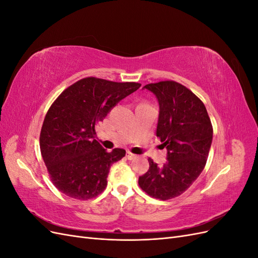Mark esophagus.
Listing matches in <instances>:
<instances>
[{
	"label": "esophagus",
	"mask_w": 258,
	"mask_h": 258,
	"mask_svg": "<svg viewBox=\"0 0 258 258\" xmlns=\"http://www.w3.org/2000/svg\"><path fill=\"white\" fill-rule=\"evenodd\" d=\"M127 158L129 159V160H132L134 158H136V155L135 154H132L131 152H127Z\"/></svg>",
	"instance_id": "obj_1"
}]
</instances>
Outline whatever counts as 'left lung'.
<instances>
[{
  "mask_svg": "<svg viewBox=\"0 0 258 258\" xmlns=\"http://www.w3.org/2000/svg\"><path fill=\"white\" fill-rule=\"evenodd\" d=\"M159 102L156 135L167 148V161L139 177L148 196L159 200L175 198L189 188L204 170L212 143L213 127L204 102L184 85L162 81L145 85Z\"/></svg>",
  "mask_w": 258,
  "mask_h": 258,
  "instance_id": "1",
  "label": "left lung"
}]
</instances>
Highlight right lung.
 I'll list each match as a JSON object with an SVG mask.
<instances>
[{"mask_svg":"<svg viewBox=\"0 0 258 258\" xmlns=\"http://www.w3.org/2000/svg\"><path fill=\"white\" fill-rule=\"evenodd\" d=\"M141 87L85 77L69 86L46 114L40 147L49 177L57 189L77 200L96 198L107 185L112 163L126 151L106 152L96 140V126L120 100Z\"/></svg>","mask_w":258,"mask_h":258,"instance_id":"1","label":"right lung"}]
</instances>
